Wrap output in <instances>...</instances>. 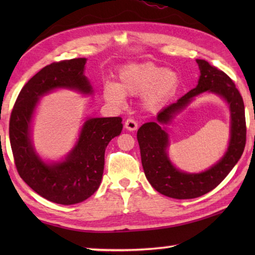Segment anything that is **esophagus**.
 Listing matches in <instances>:
<instances>
[{"mask_svg": "<svg viewBox=\"0 0 255 255\" xmlns=\"http://www.w3.org/2000/svg\"><path fill=\"white\" fill-rule=\"evenodd\" d=\"M125 128L128 129V130H136V129L138 128V125H137V122L135 119L132 118H128L126 122H125Z\"/></svg>", "mask_w": 255, "mask_h": 255, "instance_id": "1", "label": "esophagus"}]
</instances>
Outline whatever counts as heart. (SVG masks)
<instances>
[{"label":"heart","instance_id":"obj_1","mask_svg":"<svg viewBox=\"0 0 255 255\" xmlns=\"http://www.w3.org/2000/svg\"><path fill=\"white\" fill-rule=\"evenodd\" d=\"M119 83H106L103 96L112 105H122L125 94L140 96L145 107L156 109L173 96L180 79L174 71L165 70L152 62L130 64L119 73Z\"/></svg>","mask_w":255,"mask_h":255}]
</instances>
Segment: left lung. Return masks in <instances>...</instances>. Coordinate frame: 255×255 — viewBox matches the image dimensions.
<instances>
[{"label": "left lung", "instance_id": "1", "mask_svg": "<svg viewBox=\"0 0 255 255\" xmlns=\"http://www.w3.org/2000/svg\"><path fill=\"white\" fill-rule=\"evenodd\" d=\"M200 68L198 85L178 102L172 103L157 115V122L146 123L137 131L141 164L146 178L152 187L174 199H193L214 190L226 178L244 152L247 143L244 102L239 90L226 73L210 65L204 59H196ZM205 91L217 93L230 103L232 129L230 146L227 154L217 164L202 174L189 175L176 170L167 157V134L160 127L191 102L193 96Z\"/></svg>", "mask_w": 255, "mask_h": 255}]
</instances>
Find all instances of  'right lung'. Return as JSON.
Wrapping results in <instances>:
<instances>
[{"label": "right lung", "instance_id": "right-lung-1", "mask_svg": "<svg viewBox=\"0 0 255 255\" xmlns=\"http://www.w3.org/2000/svg\"><path fill=\"white\" fill-rule=\"evenodd\" d=\"M85 62V58L60 60L38 72L20 91L8 124L12 154L21 179L38 195L59 205L79 204L97 191L105 169L106 147L123 130L120 117L92 118L85 122L79 141L64 162L48 165L34 153L30 122L38 99L57 88L92 93L83 74Z\"/></svg>", "mask_w": 255, "mask_h": 255}]
</instances>
